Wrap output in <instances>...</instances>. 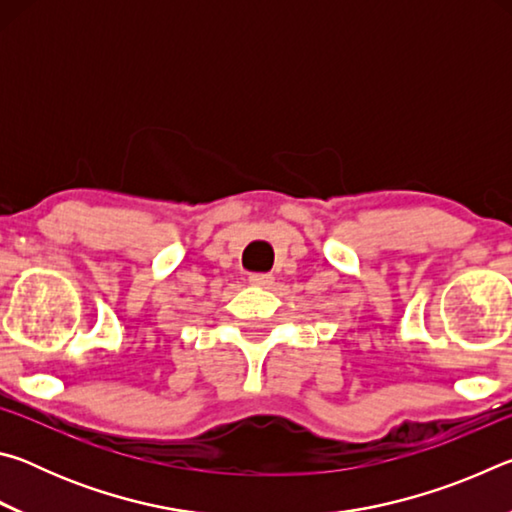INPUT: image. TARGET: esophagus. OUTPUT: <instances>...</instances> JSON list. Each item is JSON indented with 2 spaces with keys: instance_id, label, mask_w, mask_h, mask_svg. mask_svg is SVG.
Here are the masks:
<instances>
[{
  "instance_id": "esophagus-1",
  "label": "esophagus",
  "mask_w": 512,
  "mask_h": 512,
  "mask_svg": "<svg viewBox=\"0 0 512 512\" xmlns=\"http://www.w3.org/2000/svg\"><path fill=\"white\" fill-rule=\"evenodd\" d=\"M250 284H255V287H264L268 289L273 284V275L271 273H253L248 277Z\"/></svg>"
}]
</instances>
